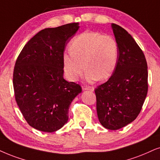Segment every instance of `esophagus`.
Instances as JSON below:
<instances>
[{
    "label": "esophagus",
    "mask_w": 160,
    "mask_h": 160,
    "mask_svg": "<svg viewBox=\"0 0 160 160\" xmlns=\"http://www.w3.org/2000/svg\"><path fill=\"white\" fill-rule=\"evenodd\" d=\"M82 89L83 90H89L91 92H93L94 90V88L93 86H84L82 87Z\"/></svg>",
    "instance_id": "34e87169"
}]
</instances>
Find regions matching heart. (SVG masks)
<instances>
[{
  "label": "heart",
  "mask_w": 160,
  "mask_h": 160,
  "mask_svg": "<svg viewBox=\"0 0 160 160\" xmlns=\"http://www.w3.org/2000/svg\"><path fill=\"white\" fill-rule=\"evenodd\" d=\"M69 47L71 52L62 56V64L71 81L80 78L84 67L88 81L106 80L112 75L119 56L118 43L112 35L86 31L76 36Z\"/></svg>",
  "instance_id": "heart-1"
}]
</instances>
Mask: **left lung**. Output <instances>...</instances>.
<instances>
[{
	"mask_svg": "<svg viewBox=\"0 0 160 160\" xmlns=\"http://www.w3.org/2000/svg\"><path fill=\"white\" fill-rule=\"evenodd\" d=\"M119 46L118 61L112 77L94 89L101 125L117 130L133 122L148 93V66L144 53L126 30L112 24Z\"/></svg>",
	"mask_w": 160,
	"mask_h": 160,
	"instance_id": "left-lung-1",
	"label": "left lung"
}]
</instances>
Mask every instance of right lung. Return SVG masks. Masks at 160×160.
<instances>
[{
	"instance_id": "obj_1",
	"label": "right lung",
	"mask_w": 160,
	"mask_h": 160,
	"mask_svg": "<svg viewBox=\"0 0 160 160\" xmlns=\"http://www.w3.org/2000/svg\"><path fill=\"white\" fill-rule=\"evenodd\" d=\"M79 23L40 31L24 46L13 72L15 100L30 126L54 132L67 122L68 108L81 86L63 78L62 56Z\"/></svg>"
}]
</instances>
